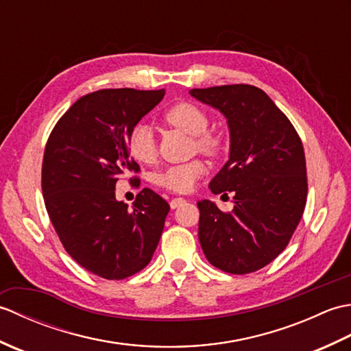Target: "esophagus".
<instances>
[{"label": "esophagus", "mask_w": 351, "mask_h": 351, "mask_svg": "<svg viewBox=\"0 0 351 351\" xmlns=\"http://www.w3.org/2000/svg\"><path fill=\"white\" fill-rule=\"evenodd\" d=\"M182 204H185V199H182V197H175V199L170 200V208H171V210H176V208L181 206Z\"/></svg>", "instance_id": "1"}]
</instances>
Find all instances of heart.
<instances>
[{
  "instance_id": "b5f03b06",
  "label": "heart",
  "mask_w": 351,
  "mask_h": 351,
  "mask_svg": "<svg viewBox=\"0 0 351 351\" xmlns=\"http://www.w3.org/2000/svg\"><path fill=\"white\" fill-rule=\"evenodd\" d=\"M166 121L175 128L184 131L189 136L195 137L196 147L200 152L215 154L221 146V138L217 134L208 132L210 117L206 111L196 104L181 102L171 107L166 113ZM128 151L131 156L138 162L151 164L156 156V146L152 128L149 125H137L132 130L128 138ZM205 166L202 161L193 160L190 162L176 164L167 167L161 173L156 175V184L161 187L176 191L187 193L195 182L204 175Z\"/></svg>"
}]
</instances>
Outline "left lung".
I'll list each match as a JSON object with an SVG mask.
<instances>
[{
    "instance_id": "obj_1",
    "label": "left lung",
    "mask_w": 351,
    "mask_h": 351,
    "mask_svg": "<svg viewBox=\"0 0 351 351\" xmlns=\"http://www.w3.org/2000/svg\"><path fill=\"white\" fill-rule=\"evenodd\" d=\"M190 95L226 117L229 160L210 182L214 195H234L223 213L199 200V241L206 259L247 274L283 252L306 205V161L299 134L261 88L230 84L191 88Z\"/></svg>"
}]
</instances>
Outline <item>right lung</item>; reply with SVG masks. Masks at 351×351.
<instances>
[{
	"instance_id": "obj_1",
	"label": "right lung",
	"mask_w": 351,
	"mask_h": 351,
	"mask_svg": "<svg viewBox=\"0 0 351 351\" xmlns=\"http://www.w3.org/2000/svg\"><path fill=\"white\" fill-rule=\"evenodd\" d=\"M166 90L104 88L84 95L52 130L42 164V193L66 252L99 278L121 280L151 263L169 204L143 189L130 210L116 182L138 171L128 138Z\"/></svg>"
}]
</instances>
